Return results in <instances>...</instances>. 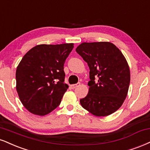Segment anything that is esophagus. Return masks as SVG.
Here are the masks:
<instances>
[{
    "instance_id": "esophagus-1",
    "label": "esophagus",
    "mask_w": 150,
    "mask_h": 150,
    "mask_svg": "<svg viewBox=\"0 0 150 150\" xmlns=\"http://www.w3.org/2000/svg\"><path fill=\"white\" fill-rule=\"evenodd\" d=\"M80 83H77V84H72V85L70 86V87H71V89H75V88H76V87H77V86L80 85Z\"/></svg>"
}]
</instances>
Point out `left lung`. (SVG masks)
<instances>
[{
    "label": "left lung",
    "mask_w": 150,
    "mask_h": 150,
    "mask_svg": "<svg viewBox=\"0 0 150 150\" xmlns=\"http://www.w3.org/2000/svg\"><path fill=\"white\" fill-rule=\"evenodd\" d=\"M76 52L89 68V93L80 104L95 116L112 114L127 96L130 70L121 51L108 42H83Z\"/></svg>",
    "instance_id": "1"
}]
</instances>
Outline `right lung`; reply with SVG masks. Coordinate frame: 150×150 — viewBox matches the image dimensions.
<instances>
[{"instance_id": "add662e5", "label": "right lung", "mask_w": 150, "mask_h": 150, "mask_svg": "<svg viewBox=\"0 0 150 150\" xmlns=\"http://www.w3.org/2000/svg\"><path fill=\"white\" fill-rule=\"evenodd\" d=\"M73 43L39 45L23 56L16 71L17 91L30 112L45 115L61 103L68 85L64 66Z\"/></svg>"}]
</instances>
